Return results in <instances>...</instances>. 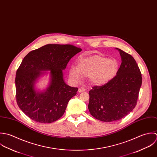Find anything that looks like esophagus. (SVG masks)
<instances>
[{
    "mask_svg": "<svg viewBox=\"0 0 157 157\" xmlns=\"http://www.w3.org/2000/svg\"><path fill=\"white\" fill-rule=\"evenodd\" d=\"M85 91H86V89L84 88V87H80V88H79V89H78V92H79V93L83 92H85Z\"/></svg>",
    "mask_w": 157,
    "mask_h": 157,
    "instance_id": "34e87169",
    "label": "esophagus"
}]
</instances>
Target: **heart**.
<instances>
[{"instance_id": "b5f03b06", "label": "heart", "mask_w": 157, "mask_h": 157, "mask_svg": "<svg viewBox=\"0 0 157 157\" xmlns=\"http://www.w3.org/2000/svg\"><path fill=\"white\" fill-rule=\"evenodd\" d=\"M118 70L115 59L94 55L79 59L77 66H71L68 70L70 78L75 82L83 77H89L90 82L95 86H102L113 79Z\"/></svg>"}]
</instances>
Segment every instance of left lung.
<instances>
[{
  "mask_svg": "<svg viewBox=\"0 0 157 157\" xmlns=\"http://www.w3.org/2000/svg\"><path fill=\"white\" fill-rule=\"evenodd\" d=\"M121 58L117 75L101 86L89 91L88 108L96 119L112 122L122 119L135 107L142 84L140 70L134 58L116 48Z\"/></svg>",
  "mask_w": 157,
  "mask_h": 157,
  "instance_id": "1",
  "label": "left lung"
}]
</instances>
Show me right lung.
Returning a JSON list of instances; mask_svg holds the SVG:
<instances>
[{"instance_id": "obj_1", "label": "right lung", "mask_w": 157, "mask_h": 157, "mask_svg": "<svg viewBox=\"0 0 157 157\" xmlns=\"http://www.w3.org/2000/svg\"><path fill=\"white\" fill-rule=\"evenodd\" d=\"M81 50L72 45L47 44L25 56L16 71V95L19 107L32 120L51 123L63 115L69 100L78 89L65 82L63 70ZM45 71H50L49 86L44 91H36L35 81L47 73Z\"/></svg>"}]
</instances>
